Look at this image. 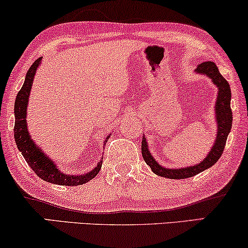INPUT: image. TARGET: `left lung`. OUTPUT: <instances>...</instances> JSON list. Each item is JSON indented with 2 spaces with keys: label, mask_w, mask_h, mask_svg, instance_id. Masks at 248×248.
I'll return each mask as SVG.
<instances>
[{
  "label": "left lung",
  "mask_w": 248,
  "mask_h": 248,
  "mask_svg": "<svg viewBox=\"0 0 248 248\" xmlns=\"http://www.w3.org/2000/svg\"><path fill=\"white\" fill-rule=\"evenodd\" d=\"M195 72L201 75H206L212 79V82L217 85L218 90L217 101H215V118H217V139L214 141L213 147L205 157L204 160L201 163L195 164L194 166L181 167V169H165L160 166L156 159L154 158L148 149V143L146 138H142V143H141V153L147 165L150 166L152 171L155 174L163 176V178L169 179H187L191 178L198 173H201L205 170L210 169L215 163L220 159L222 155L224 146H226L228 134L231 130L232 125V111H231L230 101H231V90L229 83L226 81V78L221 75L218 72L217 65L212 61H205L201 65L197 66Z\"/></svg>",
  "instance_id": "8db88e82"
}]
</instances>
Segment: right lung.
<instances>
[{
  "label": "right lung",
  "instance_id": "right-lung-1",
  "mask_svg": "<svg viewBox=\"0 0 248 248\" xmlns=\"http://www.w3.org/2000/svg\"><path fill=\"white\" fill-rule=\"evenodd\" d=\"M42 58L35 61L31 68L28 69L27 74H26V78L24 82V85L21 86L20 91L18 92L17 96H16L15 101V140L17 143V147L19 152H21V155L24 156L28 165L31 169L36 173L38 178H41L44 181L54 183V185L60 186H79L83 183L89 182L94 176H96L99 171L101 169L102 160H100L92 171H89L88 173L82 175H72L62 173L57 167V164L53 163V160L49 158V156L46 155V153L42 152L40 147L36 146L33 139L31 138L30 132H28L27 127V106L28 100H30V94L31 85H33V81L36 70L41 65ZM108 137L106 138L104 141V144L107 142Z\"/></svg>",
  "mask_w": 248,
  "mask_h": 248
}]
</instances>
